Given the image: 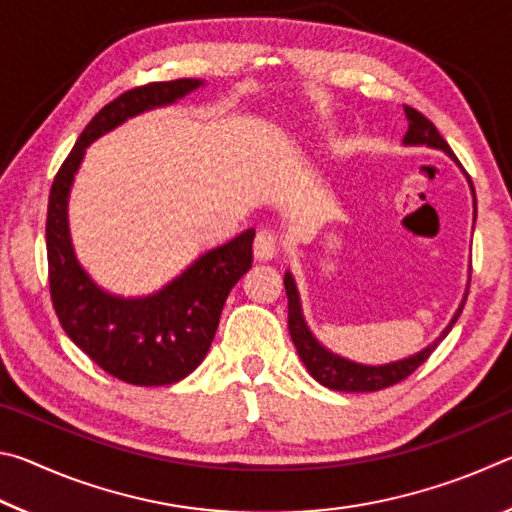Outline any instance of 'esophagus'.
Instances as JSON below:
<instances>
[{"label": "esophagus", "mask_w": 512, "mask_h": 512, "mask_svg": "<svg viewBox=\"0 0 512 512\" xmlns=\"http://www.w3.org/2000/svg\"><path fill=\"white\" fill-rule=\"evenodd\" d=\"M277 250H280V246H277V237L273 235V232L259 230L255 237V257L266 262V259H273L277 255Z\"/></svg>", "instance_id": "1"}]
</instances>
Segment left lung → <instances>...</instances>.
Masks as SVG:
<instances>
[{
    "label": "left lung",
    "mask_w": 512,
    "mask_h": 512,
    "mask_svg": "<svg viewBox=\"0 0 512 512\" xmlns=\"http://www.w3.org/2000/svg\"><path fill=\"white\" fill-rule=\"evenodd\" d=\"M404 112H406V121H409V131H406V135H404L406 146H431V149L445 151L449 158L458 162L454 151L449 149V144L443 140V135L438 133V128L433 126L431 121L422 115V112H418L411 106H404ZM467 183H470L472 198H474V210H476V194H474V185H472L470 176H467ZM284 289H287V298H289L291 341H293V345H296V350L300 354L302 363L307 366L309 375L314 377L318 384L332 388V391H345V393H375V391H381V388L397 384V381L406 379L411 372L418 370L422 363L429 359V354L438 348V343L443 341L449 332H452V327L458 320V316H461V311L465 307V298H467V296L463 298L461 307L456 309L454 318L449 320V325L443 329V334H440L431 345H427V348L420 350L418 354H413V357H406V359L393 361V363H384V366H366V363L343 359V357H339V354L329 352L325 345H320L316 341V336L309 332V327L305 323V316H302L296 280H293V275L289 271L284 273Z\"/></svg>",
    "instance_id": "obj_1"
}]
</instances>
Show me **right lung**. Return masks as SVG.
Returning a JSON list of instances; mask_svg holds the SVG:
<instances>
[{
	"label": "right lung",
	"mask_w": 512,
	"mask_h": 512,
	"mask_svg": "<svg viewBox=\"0 0 512 512\" xmlns=\"http://www.w3.org/2000/svg\"><path fill=\"white\" fill-rule=\"evenodd\" d=\"M203 81L149 83L119 94L85 126L58 169L47 207L49 291L65 334L108 375L133 386H169L194 372L210 350L225 298L253 266L255 230L207 250L167 287L142 298L103 291L74 255L67 201L85 149L146 110L198 90Z\"/></svg>",
	"instance_id": "right-lung-1"
}]
</instances>
